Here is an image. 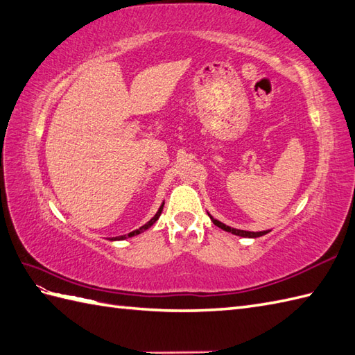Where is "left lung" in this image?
<instances>
[{"label": "left lung", "mask_w": 355, "mask_h": 355, "mask_svg": "<svg viewBox=\"0 0 355 355\" xmlns=\"http://www.w3.org/2000/svg\"><path fill=\"white\" fill-rule=\"evenodd\" d=\"M209 216H210V215H209ZM210 219H211V222H213V224H215L216 227H219V228H222V230H225V232L232 233V234L241 236V237H260V236H265L266 233H269V232H257V233H254V232H245V230H237V228H232V227H228V225H225V224H222V222H219L218 219L211 218V216H210Z\"/></svg>", "instance_id": "8db88e82"}]
</instances>
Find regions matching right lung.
Segmentation results:
<instances>
[{"mask_svg":"<svg viewBox=\"0 0 355 355\" xmlns=\"http://www.w3.org/2000/svg\"><path fill=\"white\" fill-rule=\"evenodd\" d=\"M163 205H164V202H162V205H160V209L157 210V213H155L154 215V218L153 219H150L146 222L145 225H142L140 228H137V230H135V232H131V233H128V234H123V236H118V237H113L112 241H123V239H127V237H133V236H137V234H140V233H144L145 230H148L150 228L155 220H157L159 218H160V215H162V210H163Z\"/></svg>","mask_w":355,"mask_h":355,"instance_id":"obj_1","label":"right lung"}]
</instances>
